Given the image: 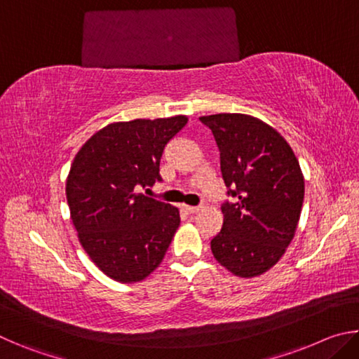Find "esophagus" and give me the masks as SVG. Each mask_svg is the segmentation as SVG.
Returning a JSON list of instances; mask_svg holds the SVG:
<instances>
[{
    "label": "esophagus",
    "mask_w": 359,
    "mask_h": 359,
    "mask_svg": "<svg viewBox=\"0 0 359 359\" xmlns=\"http://www.w3.org/2000/svg\"><path fill=\"white\" fill-rule=\"evenodd\" d=\"M184 210L187 214H198L201 210V205H184Z\"/></svg>",
    "instance_id": "obj_1"
}]
</instances>
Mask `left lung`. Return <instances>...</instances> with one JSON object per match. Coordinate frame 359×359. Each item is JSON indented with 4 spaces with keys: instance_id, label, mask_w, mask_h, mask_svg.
<instances>
[{
    "instance_id": "left-lung-1",
    "label": "left lung",
    "mask_w": 359,
    "mask_h": 359,
    "mask_svg": "<svg viewBox=\"0 0 359 359\" xmlns=\"http://www.w3.org/2000/svg\"><path fill=\"white\" fill-rule=\"evenodd\" d=\"M220 151L226 194L223 226L210 241L215 259L238 277L269 271L287 250L299 222L304 177L288 142L244 114L199 117Z\"/></svg>"
}]
</instances>
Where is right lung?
Wrapping results in <instances>:
<instances>
[{"instance_id": "1", "label": "right lung", "mask_w": 359, "mask_h": 359, "mask_svg": "<svg viewBox=\"0 0 359 359\" xmlns=\"http://www.w3.org/2000/svg\"><path fill=\"white\" fill-rule=\"evenodd\" d=\"M187 121L175 115L107 125L72 161L66 180L71 220L83 250L114 280H144L179 228V209L141 190L163 180V151Z\"/></svg>"}]
</instances>
